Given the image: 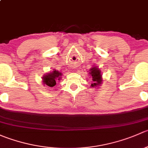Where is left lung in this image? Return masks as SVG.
<instances>
[{
    "mask_svg": "<svg viewBox=\"0 0 148 148\" xmlns=\"http://www.w3.org/2000/svg\"><path fill=\"white\" fill-rule=\"evenodd\" d=\"M90 71V74L92 77V81L94 82L93 84H92V86H97L98 85L102 83V76H101L100 70L97 69L96 67L89 69Z\"/></svg>",
    "mask_w": 148,
    "mask_h": 148,
    "instance_id": "8db88e82",
    "label": "left lung"
}]
</instances>
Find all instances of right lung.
Here are the masks:
<instances>
[{
  "label": "right lung",
  "instance_id": "obj_1",
  "mask_svg": "<svg viewBox=\"0 0 148 148\" xmlns=\"http://www.w3.org/2000/svg\"><path fill=\"white\" fill-rule=\"evenodd\" d=\"M60 76H62V73L54 70L53 72L49 73V74H47L43 77L44 84L47 85L48 86L53 87V86L56 85L57 79L59 80L61 79Z\"/></svg>",
  "mask_w": 148,
  "mask_h": 148
}]
</instances>
